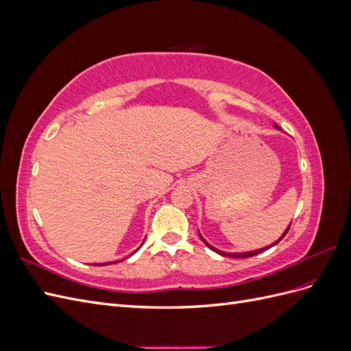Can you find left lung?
<instances>
[{"label": "left lung", "mask_w": 351, "mask_h": 351, "mask_svg": "<svg viewBox=\"0 0 351 351\" xmlns=\"http://www.w3.org/2000/svg\"><path fill=\"white\" fill-rule=\"evenodd\" d=\"M277 129H280L278 125H277ZM290 227H291V226H289V228L285 230V232H284V234L281 236V239H278V240L275 241L274 244L280 243V241L284 239V236L287 234V232H289ZM200 239H202V241H204V243L206 244V246H208L209 249H212V250H214V252H217V253L222 254V256H230V258H252V256H256V254H259V253H262V252H265V250H267V249H269V247H272V246H274V244H271V246H268V247H263V249H259V250H253V252H246V253H226V252H221V250H218V249H215V247H212L210 244H209V243H208V241H206L204 237H202V236H200Z\"/></svg>", "instance_id": "left-lung-1"}]
</instances>
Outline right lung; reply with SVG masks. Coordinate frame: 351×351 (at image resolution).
Returning <instances> with one entry per match:
<instances>
[{
	"label": "right lung",
	"instance_id": "obj_1",
	"mask_svg": "<svg viewBox=\"0 0 351 351\" xmlns=\"http://www.w3.org/2000/svg\"><path fill=\"white\" fill-rule=\"evenodd\" d=\"M101 265H108V263H101Z\"/></svg>",
	"mask_w": 351,
	"mask_h": 351
}]
</instances>
